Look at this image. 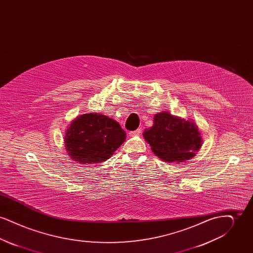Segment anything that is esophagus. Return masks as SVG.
Instances as JSON below:
<instances>
[{
  "instance_id": "1",
  "label": "esophagus",
  "mask_w": 253,
  "mask_h": 253,
  "mask_svg": "<svg viewBox=\"0 0 253 253\" xmlns=\"http://www.w3.org/2000/svg\"><path fill=\"white\" fill-rule=\"evenodd\" d=\"M142 132V130L140 129V128H138L137 130H135V131H133V132H129V135L130 136H134V135H139L140 133Z\"/></svg>"
}]
</instances>
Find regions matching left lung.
Wrapping results in <instances>:
<instances>
[{"mask_svg": "<svg viewBox=\"0 0 253 253\" xmlns=\"http://www.w3.org/2000/svg\"><path fill=\"white\" fill-rule=\"evenodd\" d=\"M201 133L195 123L169 112L158 113L154 125L145 129V140L152 151L166 162H184L195 156L202 146Z\"/></svg>", "mask_w": 253, "mask_h": 253, "instance_id": "8db88e82", "label": "left lung"}]
</instances>
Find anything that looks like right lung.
Returning <instances> with one entry per match:
<instances>
[{"label":"right lung","instance_id":"obj_1","mask_svg":"<svg viewBox=\"0 0 253 253\" xmlns=\"http://www.w3.org/2000/svg\"><path fill=\"white\" fill-rule=\"evenodd\" d=\"M126 132L107 116L90 113L78 117L65 132L64 143L73 160L83 164L106 161L121 147Z\"/></svg>","mask_w":253,"mask_h":253}]
</instances>
